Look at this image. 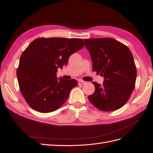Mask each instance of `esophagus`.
I'll return each instance as SVG.
<instances>
[{"mask_svg": "<svg viewBox=\"0 0 153 153\" xmlns=\"http://www.w3.org/2000/svg\"><path fill=\"white\" fill-rule=\"evenodd\" d=\"M86 83V82H85V81L83 80H78V85H83V84H85Z\"/></svg>", "mask_w": 153, "mask_h": 153, "instance_id": "1", "label": "esophagus"}]
</instances>
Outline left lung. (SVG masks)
Returning a JSON list of instances; mask_svg holds the SVG:
<instances>
[{
  "mask_svg": "<svg viewBox=\"0 0 153 153\" xmlns=\"http://www.w3.org/2000/svg\"><path fill=\"white\" fill-rule=\"evenodd\" d=\"M84 41L93 62V71L105 77L102 85L93 82L95 91L89 96V100L102 111L120 108L129 100L135 85L137 69L130 50L109 37Z\"/></svg>",
  "mask_w": 153,
  "mask_h": 153,
  "instance_id": "left-lung-1",
  "label": "left lung"
}]
</instances>
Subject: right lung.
I'll use <instances>...</instances> for the list:
<instances>
[{
	"instance_id": "obj_1",
	"label": "right lung",
	"mask_w": 153,
	"mask_h": 153,
	"mask_svg": "<svg viewBox=\"0 0 153 153\" xmlns=\"http://www.w3.org/2000/svg\"><path fill=\"white\" fill-rule=\"evenodd\" d=\"M84 46L82 39L40 37L23 52L16 71L19 90L31 108L55 111L66 102L76 79H57L58 68L66 66L71 54Z\"/></svg>"
}]
</instances>
